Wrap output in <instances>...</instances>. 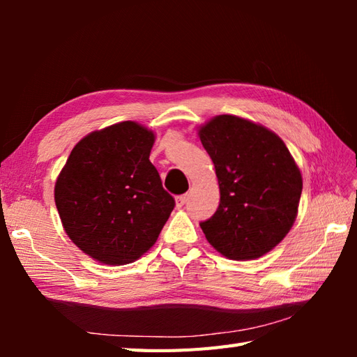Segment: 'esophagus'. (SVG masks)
<instances>
[{
  "instance_id": "1",
  "label": "esophagus",
  "mask_w": 357,
  "mask_h": 357,
  "mask_svg": "<svg viewBox=\"0 0 357 357\" xmlns=\"http://www.w3.org/2000/svg\"><path fill=\"white\" fill-rule=\"evenodd\" d=\"M185 202H187V195H181V196H178V198H176V207H178V208L184 207V206H185Z\"/></svg>"
}]
</instances>
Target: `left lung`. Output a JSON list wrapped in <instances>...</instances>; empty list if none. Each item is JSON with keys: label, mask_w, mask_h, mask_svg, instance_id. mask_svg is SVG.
Listing matches in <instances>:
<instances>
[{"label": "left lung", "mask_w": 357, "mask_h": 357, "mask_svg": "<svg viewBox=\"0 0 357 357\" xmlns=\"http://www.w3.org/2000/svg\"><path fill=\"white\" fill-rule=\"evenodd\" d=\"M199 139L215 164L221 201L201 222L210 245L229 259L248 261L275 248L293 227L302 174L279 136L234 115L199 127Z\"/></svg>", "instance_id": "8db88e82"}]
</instances>
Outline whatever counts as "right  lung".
Returning <instances> with one entry per match:
<instances>
[{"label":"right lung","mask_w":357,"mask_h":357,"mask_svg":"<svg viewBox=\"0 0 357 357\" xmlns=\"http://www.w3.org/2000/svg\"><path fill=\"white\" fill-rule=\"evenodd\" d=\"M155 133L124 121L84 136L55 184L67 236L92 259L126 265L149 252L174 207L150 162Z\"/></svg>","instance_id":"add662e5"}]
</instances>
